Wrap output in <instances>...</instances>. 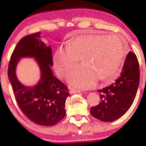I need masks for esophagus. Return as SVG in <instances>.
Segmentation results:
<instances>
[{
	"label": "esophagus",
	"instance_id": "1",
	"mask_svg": "<svg viewBox=\"0 0 146 146\" xmlns=\"http://www.w3.org/2000/svg\"><path fill=\"white\" fill-rule=\"evenodd\" d=\"M80 92H81L80 90H76V89H72L70 91V93L71 94H79Z\"/></svg>",
	"mask_w": 146,
	"mask_h": 146
}]
</instances>
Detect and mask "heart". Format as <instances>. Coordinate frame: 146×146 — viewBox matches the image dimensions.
<instances>
[{"label": "heart", "mask_w": 146, "mask_h": 146, "mask_svg": "<svg viewBox=\"0 0 146 146\" xmlns=\"http://www.w3.org/2000/svg\"><path fill=\"white\" fill-rule=\"evenodd\" d=\"M125 53L118 36L83 35L69 40L66 47L55 52L53 60L60 77L64 78L82 58L83 63L72 71L69 83L81 89L93 87L98 78L111 81L116 77Z\"/></svg>", "instance_id": "obj_1"}]
</instances>
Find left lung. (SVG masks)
<instances>
[{
  "mask_svg": "<svg viewBox=\"0 0 146 146\" xmlns=\"http://www.w3.org/2000/svg\"><path fill=\"white\" fill-rule=\"evenodd\" d=\"M139 83V69L137 57L129 52L120 76L114 83L98 92L101 102L92 107L90 113L102 121H113L122 116L134 100Z\"/></svg>",
  "mask_w": 146,
  "mask_h": 146,
  "instance_id": "8db88e82",
  "label": "left lung"
}]
</instances>
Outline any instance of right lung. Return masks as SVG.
Here are the masks:
<instances>
[{
    "label": "right lung",
    "instance_id": "1",
    "mask_svg": "<svg viewBox=\"0 0 146 146\" xmlns=\"http://www.w3.org/2000/svg\"><path fill=\"white\" fill-rule=\"evenodd\" d=\"M41 38L40 33H37L19 42L11 57L8 76L16 101L26 116L38 125L52 126L65 116V103L69 93L67 87L53 75L51 47ZM23 57L34 58L39 66L41 78L35 86L24 85L17 78V64Z\"/></svg>",
    "mask_w": 146,
    "mask_h": 146
}]
</instances>
